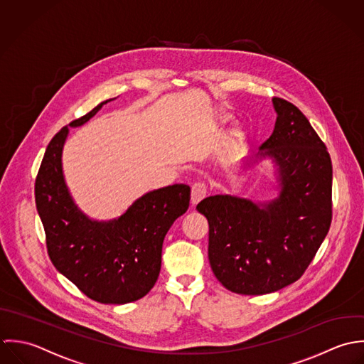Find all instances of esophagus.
<instances>
[{
  "label": "esophagus",
  "mask_w": 364,
  "mask_h": 364,
  "mask_svg": "<svg viewBox=\"0 0 364 364\" xmlns=\"http://www.w3.org/2000/svg\"><path fill=\"white\" fill-rule=\"evenodd\" d=\"M207 193H208V187H207L205 183H203V181L194 183L193 187H191V203H193V205H196L201 200H204L207 197Z\"/></svg>",
  "instance_id": "obj_1"
}]
</instances>
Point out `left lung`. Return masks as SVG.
<instances>
[{
    "instance_id": "left-lung-1",
    "label": "left lung",
    "mask_w": 364,
    "mask_h": 364,
    "mask_svg": "<svg viewBox=\"0 0 364 364\" xmlns=\"http://www.w3.org/2000/svg\"><path fill=\"white\" fill-rule=\"evenodd\" d=\"M277 121L260 154L279 164L280 196L269 204L214 196L197 210L210 223L208 257L220 284L260 295L282 290L308 269L332 222V161L306 117L274 97Z\"/></svg>"
}]
</instances>
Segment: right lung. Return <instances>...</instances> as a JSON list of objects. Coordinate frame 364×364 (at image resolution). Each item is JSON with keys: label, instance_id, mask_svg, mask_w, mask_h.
I'll return each mask as SVG.
<instances>
[{"label": "right lung", "instance_id": "right-lung-1", "mask_svg": "<svg viewBox=\"0 0 364 364\" xmlns=\"http://www.w3.org/2000/svg\"><path fill=\"white\" fill-rule=\"evenodd\" d=\"M105 102L72 121L70 127L87 122ZM68 132L63 127L52 138L35 180L48 255L88 298L101 304L136 301L159 277L164 236L188 210L191 190L186 184L168 186L147 193L115 220H90L77 210L65 184L62 149Z\"/></svg>", "mask_w": 364, "mask_h": 364}]
</instances>
